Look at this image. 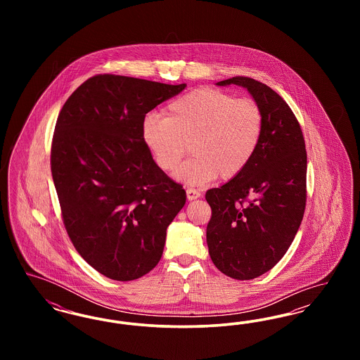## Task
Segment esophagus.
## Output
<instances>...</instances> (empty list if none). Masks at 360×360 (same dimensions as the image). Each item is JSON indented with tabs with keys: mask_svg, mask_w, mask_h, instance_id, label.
Returning a JSON list of instances; mask_svg holds the SVG:
<instances>
[{
	"mask_svg": "<svg viewBox=\"0 0 360 360\" xmlns=\"http://www.w3.org/2000/svg\"><path fill=\"white\" fill-rule=\"evenodd\" d=\"M186 197H188V201H193V200H197L201 197V193L195 188H188L186 190Z\"/></svg>",
	"mask_w": 360,
	"mask_h": 360,
	"instance_id": "1",
	"label": "esophagus"
}]
</instances>
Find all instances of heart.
<instances>
[{"label": "heart", "mask_w": 360, "mask_h": 360, "mask_svg": "<svg viewBox=\"0 0 360 360\" xmlns=\"http://www.w3.org/2000/svg\"><path fill=\"white\" fill-rule=\"evenodd\" d=\"M263 131L255 101L212 87L190 91L169 103L166 117L150 113L141 124L143 140L163 172L178 166L188 144L193 156L174 174L188 186L238 176L257 154Z\"/></svg>", "instance_id": "heart-1"}]
</instances>
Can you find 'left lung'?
<instances>
[{"instance_id": "8db88e82", "label": "left lung", "mask_w": 360, "mask_h": 360, "mask_svg": "<svg viewBox=\"0 0 360 360\" xmlns=\"http://www.w3.org/2000/svg\"><path fill=\"white\" fill-rule=\"evenodd\" d=\"M217 86L247 89L260 106L264 131L257 154L244 172L205 194L212 207L206 228L214 266L233 279H254L289 250L307 202V150L290 106L271 87L247 77Z\"/></svg>"}]
</instances>
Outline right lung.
<instances>
[{
	"label": "right lung",
	"instance_id": "obj_1",
	"mask_svg": "<svg viewBox=\"0 0 360 360\" xmlns=\"http://www.w3.org/2000/svg\"><path fill=\"white\" fill-rule=\"evenodd\" d=\"M185 87L96 75L58 116L51 172L63 223L79 255L110 279L134 281L154 269L186 202L141 135L146 115Z\"/></svg>",
	"mask_w": 360,
	"mask_h": 360
}]
</instances>
